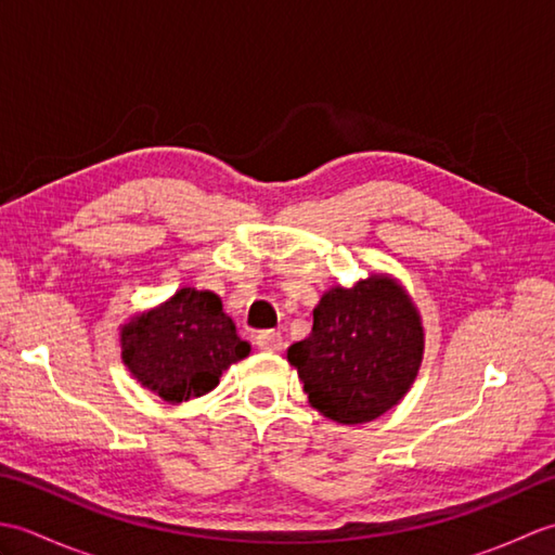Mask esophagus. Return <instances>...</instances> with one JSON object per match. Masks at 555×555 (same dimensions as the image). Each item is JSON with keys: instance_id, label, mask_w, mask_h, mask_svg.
<instances>
[{"instance_id": "esophagus-1", "label": "esophagus", "mask_w": 555, "mask_h": 555, "mask_svg": "<svg viewBox=\"0 0 555 555\" xmlns=\"http://www.w3.org/2000/svg\"><path fill=\"white\" fill-rule=\"evenodd\" d=\"M255 344L259 350H264V352H279L281 348H284V336H281L279 332H262L255 336Z\"/></svg>"}]
</instances>
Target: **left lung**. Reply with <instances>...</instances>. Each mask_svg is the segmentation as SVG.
<instances>
[{
  "mask_svg": "<svg viewBox=\"0 0 555 555\" xmlns=\"http://www.w3.org/2000/svg\"><path fill=\"white\" fill-rule=\"evenodd\" d=\"M312 317V334L288 348V362L320 415L362 424L405 398L424 358V326L398 279L374 271L332 286Z\"/></svg>",
  "mask_w": 555,
  "mask_h": 555,
  "instance_id": "obj_1",
  "label": "left lung"
}]
</instances>
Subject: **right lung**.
<instances>
[{
	"instance_id": "add662e5",
	"label": "right lung",
	"mask_w": 555,
	"mask_h": 555,
	"mask_svg": "<svg viewBox=\"0 0 555 555\" xmlns=\"http://www.w3.org/2000/svg\"><path fill=\"white\" fill-rule=\"evenodd\" d=\"M250 356L221 298L179 288L157 308L121 326V360L133 379L167 403H185L217 388L223 370Z\"/></svg>"
}]
</instances>
